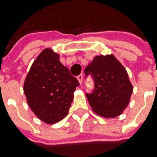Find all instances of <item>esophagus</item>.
<instances>
[{"instance_id":"34e87169","label":"esophagus","mask_w":157,"mask_h":157,"mask_svg":"<svg viewBox=\"0 0 157 157\" xmlns=\"http://www.w3.org/2000/svg\"><path fill=\"white\" fill-rule=\"evenodd\" d=\"M82 77H83V76H82V75H79L78 76H77V80H78L79 82H80L81 84H82Z\"/></svg>"}]
</instances>
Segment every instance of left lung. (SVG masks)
<instances>
[{
  "label": "left lung",
  "mask_w": 157,
  "mask_h": 157,
  "mask_svg": "<svg viewBox=\"0 0 157 157\" xmlns=\"http://www.w3.org/2000/svg\"><path fill=\"white\" fill-rule=\"evenodd\" d=\"M95 82L93 93L86 94L93 111L105 118L122 115L129 103L133 86L127 71L114 55L96 56L84 69Z\"/></svg>",
  "instance_id": "1"
}]
</instances>
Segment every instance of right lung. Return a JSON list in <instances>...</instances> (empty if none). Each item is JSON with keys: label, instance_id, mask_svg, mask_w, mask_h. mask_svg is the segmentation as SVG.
Returning <instances> with one entry per match:
<instances>
[{"label": "right lung", "instance_id": "1", "mask_svg": "<svg viewBox=\"0 0 157 157\" xmlns=\"http://www.w3.org/2000/svg\"><path fill=\"white\" fill-rule=\"evenodd\" d=\"M60 56L47 48L33 62L25 79L27 102L41 121L54 124L68 115L79 82L59 60Z\"/></svg>", "mask_w": 157, "mask_h": 157}]
</instances>
